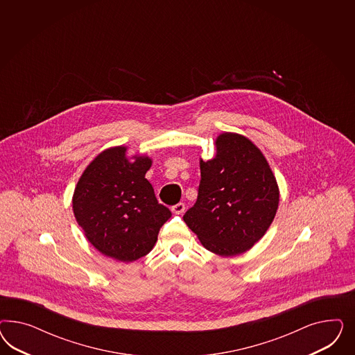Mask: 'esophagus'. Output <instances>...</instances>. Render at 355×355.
Returning a JSON list of instances; mask_svg holds the SVG:
<instances>
[{
    "mask_svg": "<svg viewBox=\"0 0 355 355\" xmlns=\"http://www.w3.org/2000/svg\"><path fill=\"white\" fill-rule=\"evenodd\" d=\"M172 212L173 214H175V215L182 214V212H184V205H183V203H177V205H173Z\"/></svg>",
    "mask_w": 355,
    "mask_h": 355,
    "instance_id": "esophagus-1",
    "label": "esophagus"
}]
</instances>
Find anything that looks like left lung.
<instances>
[{"instance_id": "1", "label": "left lung", "mask_w": 355, "mask_h": 355, "mask_svg": "<svg viewBox=\"0 0 355 355\" xmlns=\"http://www.w3.org/2000/svg\"><path fill=\"white\" fill-rule=\"evenodd\" d=\"M216 148L215 159L200 160L198 199L183 220L207 250L233 257L268 230L279 187L266 157L248 138L224 132Z\"/></svg>"}]
</instances>
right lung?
I'll list each match as a JSON object with an SVG mask.
<instances>
[{"label": "right lung", "instance_id": "right-lung-1", "mask_svg": "<svg viewBox=\"0 0 355 355\" xmlns=\"http://www.w3.org/2000/svg\"><path fill=\"white\" fill-rule=\"evenodd\" d=\"M150 159H126L125 147L101 152L76 184L73 209L94 248L109 258L134 261L147 255L172 216L146 178Z\"/></svg>", "mask_w": 355, "mask_h": 355}]
</instances>
